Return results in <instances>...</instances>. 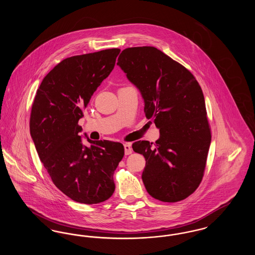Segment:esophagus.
<instances>
[{"mask_svg": "<svg viewBox=\"0 0 255 255\" xmlns=\"http://www.w3.org/2000/svg\"><path fill=\"white\" fill-rule=\"evenodd\" d=\"M124 151H125V155H130L132 153V147L130 142H127L124 144Z\"/></svg>", "mask_w": 255, "mask_h": 255, "instance_id": "esophagus-1", "label": "esophagus"}]
</instances>
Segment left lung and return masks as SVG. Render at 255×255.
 Segmentation results:
<instances>
[{
  "instance_id": "8db88e82",
  "label": "left lung",
  "mask_w": 255,
  "mask_h": 255,
  "mask_svg": "<svg viewBox=\"0 0 255 255\" xmlns=\"http://www.w3.org/2000/svg\"><path fill=\"white\" fill-rule=\"evenodd\" d=\"M144 100V113L159 129L155 146L133 142L144 156L142 181L153 198L182 201L202 182L211 133L205 97L193 74L154 47L122 50L117 63Z\"/></svg>"
}]
</instances>
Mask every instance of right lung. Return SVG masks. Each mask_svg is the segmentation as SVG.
I'll use <instances>...</instances> for the list:
<instances>
[{"instance_id":"1","label":"right lung","mask_w":255,"mask_h":255,"mask_svg":"<svg viewBox=\"0 0 255 255\" xmlns=\"http://www.w3.org/2000/svg\"><path fill=\"white\" fill-rule=\"evenodd\" d=\"M120 49L61 61L43 79L34 98L29 129L38 156L55 186L73 201L99 204L115 191L114 172L124 147L110 140H87L78 121L97 87L109 76Z\"/></svg>"}]
</instances>
